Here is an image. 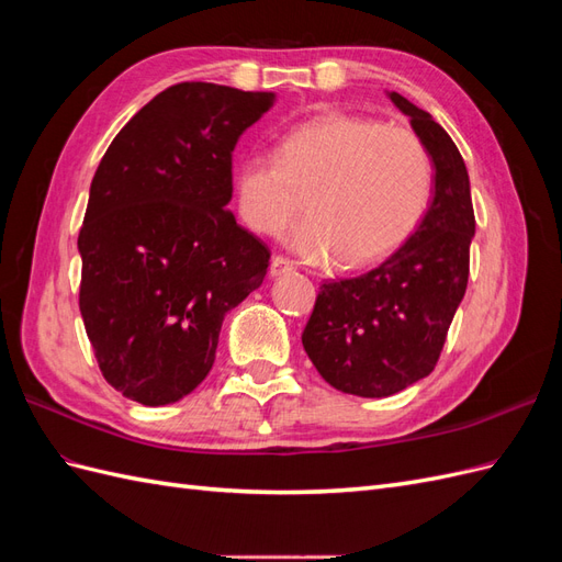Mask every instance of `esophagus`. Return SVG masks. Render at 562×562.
<instances>
[{"mask_svg":"<svg viewBox=\"0 0 562 562\" xmlns=\"http://www.w3.org/2000/svg\"><path fill=\"white\" fill-rule=\"evenodd\" d=\"M293 269L295 267H293L291 260L283 258V255H274V258H271V265H269V274L281 277V274H288V271H293Z\"/></svg>","mask_w":562,"mask_h":562,"instance_id":"obj_1","label":"esophagus"}]
</instances>
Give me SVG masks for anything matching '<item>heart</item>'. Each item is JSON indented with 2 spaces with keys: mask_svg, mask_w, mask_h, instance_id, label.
<instances>
[{
  "mask_svg": "<svg viewBox=\"0 0 562 562\" xmlns=\"http://www.w3.org/2000/svg\"><path fill=\"white\" fill-rule=\"evenodd\" d=\"M234 182L241 217L255 232H283L307 196V220L291 246L310 262L337 258L361 267L419 227L434 196V159L411 128L323 112L283 128L277 151H248Z\"/></svg>",
  "mask_w": 562,
  "mask_h": 562,
  "instance_id": "b5f03b06",
  "label": "heart"
}]
</instances>
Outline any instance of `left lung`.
Returning a JSON list of instances; mask_svg holds the SVG:
<instances>
[{"mask_svg":"<svg viewBox=\"0 0 562 562\" xmlns=\"http://www.w3.org/2000/svg\"><path fill=\"white\" fill-rule=\"evenodd\" d=\"M434 159V199L419 227L389 260L356 279L321 283L304 326V351L337 391L384 398L427 378L467 293L475 232L469 173L443 126L389 93Z\"/></svg>","mask_w":562,"mask_h":562,"instance_id":"8db88e82","label":"left lung"}]
</instances>
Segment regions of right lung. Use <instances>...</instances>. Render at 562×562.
Segmentation results:
<instances>
[{"mask_svg": "<svg viewBox=\"0 0 562 562\" xmlns=\"http://www.w3.org/2000/svg\"><path fill=\"white\" fill-rule=\"evenodd\" d=\"M277 95L168 87L116 133L79 229V310L108 384L143 405L206 380L223 318L260 288L269 248L236 225L232 151Z\"/></svg>", "mask_w": 562, "mask_h": 562, "instance_id": "1", "label": "right lung"}]
</instances>
